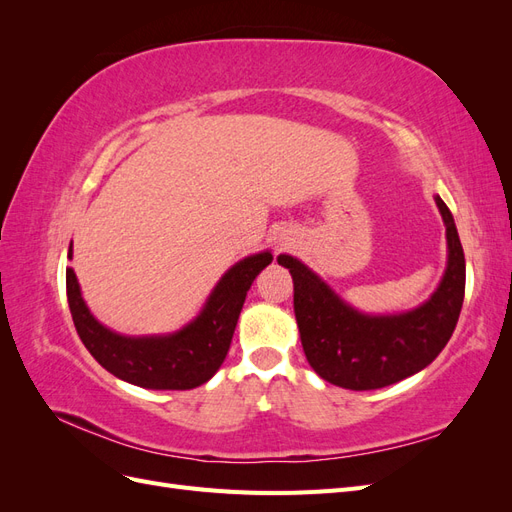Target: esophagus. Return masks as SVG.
I'll return each instance as SVG.
<instances>
[{"label":"esophagus","instance_id":"esophagus-1","mask_svg":"<svg viewBox=\"0 0 512 512\" xmlns=\"http://www.w3.org/2000/svg\"><path fill=\"white\" fill-rule=\"evenodd\" d=\"M294 241H297V232L288 226H280L277 230H273V243L275 247H290Z\"/></svg>","mask_w":512,"mask_h":512}]
</instances>
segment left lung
I'll return each mask as SVG.
<instances>
[{"instance_id": "obj_1", "label": "left lung", "mask_w": 512, "mask_h": 512, "mask_svg": "<svg viewBox=\"0 0 512 512\" xmlns=\"http://www.w3.org/2000/svg\"><path fill=\"white\" fill-rule=\"evenodd\" d=\"M446 226V269L431 297L399 314H365L290 254L277 262L294 284V316L307 363L350 391H374L425 369L451 339L466 292V258L453 213L433 196Z\"/></svg>"}]
</instances>
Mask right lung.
Listing matches in <instances>:
<instances>
[{
	"label": "right lung",
	"mask_w": 512,
	"mask_h": 512,
	"mask_svg": "<svg viewBox=\"0 0 512 512\" xmlns=\"http://www.w3.org/2000/svg\"><path fill=\"white\" fill-rule=\"evenodd\" d=\"M72 260V243L68 250ZM269 250L235 262L215 284L203 309L179 331L123 335L89 312L74 269H66L68 305L76 333L113 376L153 391H188L215 376L226 359L241 307L256 275L271 265Z\"/></svg>",
	"instance_id": "obj_1"
}]
</instances>
